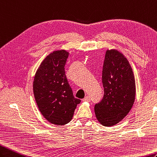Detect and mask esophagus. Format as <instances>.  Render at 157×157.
Returning a JSON list of instances; mask_svg holds the SVG:
<instances>
[{
    "label": "esophagus",
    "instance_id": "34e87169",
    "mask_svg": "<svg viewBox=\"0 0 157 157\" xmlns=\"http://www.w3.org/2000/svg\"><path fill=\"white\" fill-rule=\"evenodd\" d=\"M82 101H87V102H90V97H89V96H86V97H85V98L82 99Z\"/></svg>",
    "mask_w": 157,
    "mask_h": 157
}]
</instances>
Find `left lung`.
<instances>
[{
	"instance_id": "1",
	"label": "left lung",
	"mask_w": 157,
	"mask_h": 157,
	"mask_svg": "<svg viewBox=\"0 0 157 157\" xmlns=\"http://www.w3.org/2000/svg\"><path fill=\"white\" fill-rule=\"evenodd\" d=\"M104 95L95 105L97 120L104 126L120 122L130 112L136 95L135 78L127 58L116 50H107L102 71Z\"/></svg>"
}]
</instances>
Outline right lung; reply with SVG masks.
<instances>
[{
	"instance_id": "right-lung-1",
	"label": "right lung",
	"mask_w": 157,
	"mask_h": 157,
	"mask_svg": "<svg viewBox=\"0 0 157 157\" xmlns=\"http://www.w3.org/2000/svg\"><path fill=\"white\" fill-rule=\"evenodd\" d=\"M68 54L62 50L46 56L37 69L33 85L40 112L48 121L58 126L71 121L77 104L81 103L73 95L65 75Z\"/></svg>"
}]
</instances>
